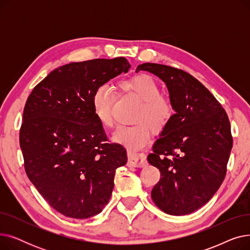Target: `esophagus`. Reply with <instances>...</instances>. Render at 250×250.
<instances>
[{
  "label": "esophagus",
  "instance_id": "34e87169",
  "mask_svg": "<svg viewBox=\"0 0 250 250\" xmlns=\"http://www.w3.org/2000/svg\"><path fill=\"white\" fill-rule=\"evenodd\" d=\"M127 166L128 167H143L146 164V156L143 153L136 154L133 152H127Z\"/></svg>",
  "mask_w": 250,
  "mask_h": 250
}]
</instances>
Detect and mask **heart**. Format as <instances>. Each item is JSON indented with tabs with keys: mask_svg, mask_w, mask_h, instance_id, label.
Listing matches in <instances>:
<instances>
[{
	"mask_svg": "<svg viewBox=\"0 0 250 250\" xmlns=\"http://www.w3.org/2000/svg\"><path fill=\"white\" fill-rule=\"evenodd\" d=\"M121 93L134 97L139 106L134 115V125L121 126L113 134L112 140L125 146L129 152H136L147 145L152 137L151 129L159 134L171 122L174 108L167 97L162 96L155 79L147 74L136 75L118 83ZM115 92L107 84L99 86L92 96V108L102 126H113V104Z\"/></svg>",
	"mask_w": 250,
	"mask_h": 250,
	"instance_id": "obj_1",
	"label": "heart"
}]
</instances>
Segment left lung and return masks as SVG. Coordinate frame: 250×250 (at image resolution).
I'll return each mask as SVG.
<instances>
[{"label":"left lung","mask_w":250,"mask_h":250,"mask_svg":"<svg viewBox=\"0 0 250 250\" xmlns=\"http://www.w3.org/2000/svg\"><path fill=\"white\" fill-rule=\"evenodd\" d=\"M137 70L165 82L175 111L147 158L161 174L151 198L166 214H190L213 198L225 178L233 145L228 115L211 92L185 71L152 62Z\"/></svg>","instance_id":"8db88e82"}]
</instances>
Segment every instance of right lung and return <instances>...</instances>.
<instances>
[{
	"label": "right lung",
	"instance_id": "1",
	"mask_svg": "<svg viewBox=\"0 0 250 250\" xmlns=\"http://www.w3.org/2000/svg\"><path fill=\"white\" fill-rule=\"evenodd\" d=\"M125 58L71 62L50 72L25 103L19 141L38 192L65 217L87 219L108 203L126 150L108 143L92 108L95 90L126 73Z\"/></svg>",
	"mask_w": 250,
	"mask_h": 250
}]
</instances>
